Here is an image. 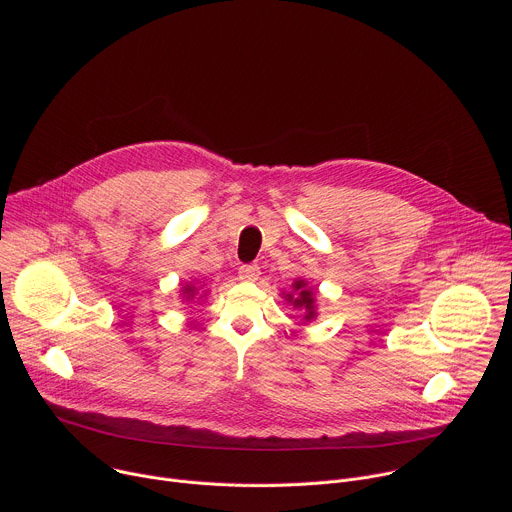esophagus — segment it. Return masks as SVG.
<instances>
[{"mask_svg": "<svg viewBox=\"0 0 512 512\" xmlns=\"http://www.w3.org/2000/svg\"><path fill=\"white\" fill-rule=\"evenodd\" d=\"M259 275H261L259 265H241V267H239V277H241L243 281H257Z\"/></svg>", "mask_w": 512, "mask_h": 512, "instance_id": "obj_1", "label": "esophagus"}]
</instances>
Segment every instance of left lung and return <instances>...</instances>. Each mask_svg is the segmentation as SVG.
Masks as SVG:
<instances>
[{"label":"left lung","mask_w":512,"mask_h":512,"mask_svg":"<svg viewBox=\"0 0 512 512\" xmlns=\"http://www.w3.org/2000/svg\"><path fill=\"white\" fill-rule=\"evenodd\" d=\"M287 304H291L298 310H304V320L310 322L316 318V298L312 287H308V283L304 279H296L291 283V291L285 294Z\"/></svg>","instance_id":"8db88e82"}]
</instances>
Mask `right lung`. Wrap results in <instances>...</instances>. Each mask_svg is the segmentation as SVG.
<instances>
[{
	"label": "right lung",
	"mask_w": 512,
	"mask_h": 512,
	"mask_svg": "<svg viewBox=\"0 0 512 512\" xmlns=\"http://www.w3.org/2000/svg\"><path fill=\"white\" fill-rule=\"evenodd\" d=\"M198 291H200V289L190 281V283H186V285L182 287V296H184V300H186V302H190V300H194V298H196ZM200 298H202V296H200Z\"/></svg>",
	"instance_id": "add662e5"
}]
</instances>
